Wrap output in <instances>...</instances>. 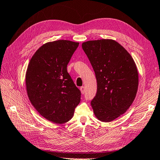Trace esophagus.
Masks as SVG:
<instances>
[{"label": "esophagus", "instance_id": "obj_1", "mask_svg": "<svg viewBox=\"0 0 160 160\" xmlns=\"http://www.w3.org/2000/svg\"><path fill=\"white\" fill-rule=\"evenodd\" d=\"M80 91H81V93L84 94L85 93V87L84 86H82V87H80Z\"/></svg>", "mask_w": 160, "mask_h": 160}]
</instances>
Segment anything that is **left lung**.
Instances as JSON below:
<instances>
[{"label":"left lung","mask_w":160,"mask_h":160,"mask_svg":"<svg viewBox=\"0 0 160 160\" xmlns=\"http://www.w3.org/2000/svg\"><path fill=\"white\" fill-rule=\"evenodd\" d=\"M82 47L97 81V92L91 106L98 120L111 122L124 114L135 98L139 83L136 64L115 40L88 41Z\"/></svg>","instance_id":"left-lung-1"}]
</instances>
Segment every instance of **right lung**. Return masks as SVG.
Instances as JSON below:
<instances>
[{
	"label": "right lung",
	"instance_id": "1",
	"mask_svg": "<svg viewBox=\"0 0 160 160\" xmlns=\"http://www.w3.org/2000/svg\"><path fill=\"white\" fill-rule=\"evenodd\" d=\"M79 43L58 40L41 46L27 67V95L36 110L56 124L70 121L80 102L81 92L67 71Z\"/></svg>",
	"mask_w": 160,
	"mask_h": 160
}]
</instances>
